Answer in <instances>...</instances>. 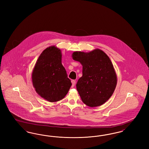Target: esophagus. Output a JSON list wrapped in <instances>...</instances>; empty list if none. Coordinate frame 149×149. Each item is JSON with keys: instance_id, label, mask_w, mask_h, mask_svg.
<instances>
[{"instance_id": "esophagus-1", "label": "esophagus", "mask_w": 149, "mask_h": 149, "mask_svg": "<svg viewBox=\"0 0 149 149\" xmlns=\"http://www.w3.org/2000/svg\"><path fill=\"white\" fill-rule=\"evenodd\" d=\"M71 83H72V87H74L75 85V83H76V81L75 80H72L71 81Z\"/></svg>"}]
</instances>
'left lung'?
I'll use <instances>...</instances> for the list:
<instances>
[{
  "mask_svg": "<svg viewBox=\"0 0 149 149\" xmlns=\"http://www.w3.org/2000/svg\"><path fill=\"white\" fill-rule=\"evenodd\" d=\"M72 57L83 66V76L76 85L83 102L91 107L102 105L112 96L117 84L110 58L99 49L88 53L76 51Z\"/></svg>",
  "mask_w": 149,
  "mask_h": 149,
  "instance_id": "obj_1",
  "label": "left lung"
}]
</instances>
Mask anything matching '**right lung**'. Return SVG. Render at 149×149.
<instances>
[{"mask_svg": "<svg viewBox=\"0 0 149 149\" xmlns=\"http://www.w3.org/2000/svg\"><path fill=\"white\" fill-rule=\"evenodd\" d=\"M61 51L51 46L43 51L38 57L32 72V83L36 91L50 102L63 99L71 86L61 63Z\"/></svg>", "mask_w": 149, "mask_h": 149, "instance_id": "right-lung-1", "label": "right lung"}]
</instances>
